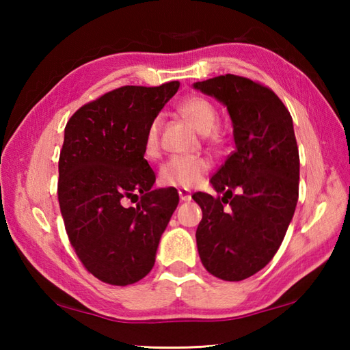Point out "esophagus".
Returning a JSON list of instances; mask_svg holds the SVG:
<instances>
[{
    "label": "esophagus",
    "mask_w": 350,
    "mask_h": 350,
    "mask_svg": "<svg viewBox=\"0 0 350 350\" xmlns=\"http://www.w3.org/2000/svg\"><path fill=\"white\" fill-rule=\"evenodd\" d=\"M179 198L182 202H189L191 200V191L189 189H185V188H180L179 189Z\"/></svg>",
    "instance_id": "34e87169"
}]
</instances>
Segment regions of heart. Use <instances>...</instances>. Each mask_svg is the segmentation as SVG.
<instances>
[{
    "label": "heart",
    "instance_id": "heart-1",
    "mask_svg": "<svg viewBox=\"0 0 350 350\" xmlns=\"http://www.w3.org/2000/svg\"><path fill=\"white\" fill-rule=\"evenodd\" d=\"M177 112L198 129L200 134H211L219 123L216 105L204 96H189L177 106ZM145 154L156 157L161 151V118H152L145 133ZM211 168L210 159L204 156L171 157L159 170V180L165 187L191 188L198 185Z\"/></svg>",
    "mask_w": 350,
    "mask_h": 350
}]
</instances>
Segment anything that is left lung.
Instances as JSON below:
<instances>
[{
  "label": "left lung",
  "instance_id": "left-lung-1",
  "mask_svg": "<svg viewBox=\"0 0 350 350\" xmlns=\"http://www.w3.org/2000/svg\"><path fill=\"white\" fill-rule=\"evenodd\" d=\"M193 86L227 106L236 145L210 180L224 196L193 194L202 208L199 256L213 276L242 281L270 262L293 217L299 189L293 120L270 88L245 77L225 74Z\"/></svg>",
  "mask_w": 350,
  "mask_h": 350
}]
</instances>
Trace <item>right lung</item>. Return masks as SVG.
<instances>
[{"mask_svg":"<svg viewBox=\"0 0 350 350\" xmlns=\"http://www.w3.org/2000/svg\"><path fill=\"white\" fill-rule=\"evenodd\" d=\"M179 81L123 86L69 118L58 161V202L70 245L100 281L128 286L150 273L179 204L176 188L152 189L145 133ZM128 198L135 202L126 207Z\"/></svg>","mask_w":350,"mask_h":350,"instance_id":"1","label":"right lung"}]
</instances>
